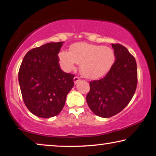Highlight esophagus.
I'll list each match as a JSON object with an SVG mask.
<instances>
[{
	"mask_svg": "<svg viewBox=\"0 0 156 156\" xmlns=\"http://www.w3.org/2000/svg\"><path fill=\"white\" fill-rule=\"evenodd\" d=\"M79 81H80V77H79V76H74V84H76V83H77Z\"/></svg>",
	"mask_w": 156,
	"mask_h": 156,
	"instance_id": "34e87169",
	"label": "esophagus"
}]
</instances>
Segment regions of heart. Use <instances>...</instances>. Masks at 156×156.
Returning a JSON list of instances; mask_svg holds the SVG:
<instances>
[{
    "label": "heart",
    "instance_id": "heart-1",
    "mask_svg": "<svg viewBox=\"0 0 156 156\" xmlns=\"http://www.w3.org/2000/svg\"><path fill=\"white\" fill-rule=\"evenodd\" d=\"M59 58L62 67L67 72L73 69L76 63L80 64L81 72L89 79H98L105 75L116 60L112 48L84 42L72 44L69 52L62 51Z\"/></svg>",
    "mask_w": 156,
    "mask_h": 156
}]
</instances>
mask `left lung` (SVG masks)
<instances>
[{"label":"left lung","instance_id":"1","mask_svg":"<svg viewBox=\"0 0 156 156\" xmlns=\"http://www.w3.org/2000/svg\"><path fill=\"white\" fill-rule=\"evenodd\" d=\"M112 46L116 56L114 66L104 78L91 81L87 95L90 109L103 118L121 112L131 101L137 87V65L134 57L120 44Z\"/></svg>","mask_w":156,"mask_h":156}]
</instances>
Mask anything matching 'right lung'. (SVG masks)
I'll return each instance as SVG.
<instances>
[{
  "label": "right lung",
  "mask_w": 156,
  "mask_h": 156,
  "mask_svg": "<svg viewBox=\"0 0 156 156\" xmlns=\"http://www.w3.org/2000/svg\"><path fill=\"white\" fill-rule=\"evenodd\" d=\"M63 42H50L25 55L18 72L23 99L32 114L41 118L57 116L74 86V74L61 69L58 53Z\"/></svg>",
  "instance_id": "add662e5"
}]
</instances>
